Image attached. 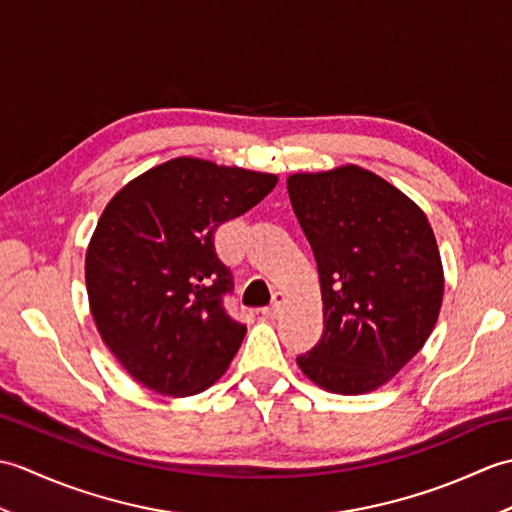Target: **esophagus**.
Instances as JSON below:
<instances>
[{
    "label": "esophagus",
    "mask_w": 512,
    "mask_h": 512,
    "mask_svg": "<svg viewBox=\"0 0 512 512\" xmlns=\"http://www.w3.org/2000/svg\"><path fill=\"white\" fill-rule=\"evenodd\" d=\"M281 310H284V297H281L279 292H275L273 303H270V306H266V308H262V314L266 319H277Z\"/></svg>",
    "instance_id": "obj_1"
}]
</instances>
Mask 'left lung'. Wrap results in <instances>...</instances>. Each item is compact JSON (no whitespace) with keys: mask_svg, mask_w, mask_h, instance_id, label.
<instances>
[{"mask_svg":"<svg viewBox=\"0 0 512 512\" xmlns=\"http://www.w3.org/2000/svg\"><path fill=\"white\" fill-rule=\"evenodd\" d=\"M288 195L323 297V334L297 365L332 394H365L394 378L438 321L436 237L405 193L354 165L295 173Z\"/></svg>","mask_w":512,"mask_h":512,"instance_id":"8db88e82","label":"left lung"}]
</instances>
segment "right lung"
<instances>
[{"instance_id":"add662e5","label":"right lung","mask_w":512,"mask_h":512,"mask_svg":"<svg viewBox=\"0 0 512 512\" xmlns=\"http://www.w3.org/2000/svg\"><path fill=\"white\" fill-rule=\"evenodd\" d=\"M277 176L173 158L105 206L85 255V284L101 339L129 376L162 396L213 385L244 341L224 308L231 268L217 226L253 209Z\"/></svg>"}]
</instances>
